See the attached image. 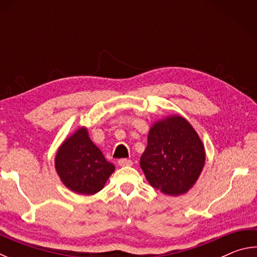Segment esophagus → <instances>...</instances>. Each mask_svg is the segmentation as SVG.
Listing matches in <instances>:
<instances>
[{
    "mask_svg": "<svg viewBox=\"0 0 257 257\" xmlns=\"http://www.w3.org/2000/svg\"><path fill=\"white\" fill-rule=\"evenodd\" d=\"M118 163L120 167H130V165L133 164V161L128 160V159H120L118 161Z\"/></svg>",
    "mask_w": 257,
    "mask_h": 257,
    "instance_id": "esophagus-1",
    "label": "esophagus"
}]
</instances>
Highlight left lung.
Listing matches in <instances>:
<instances>
[{
	"label": "left lung",
	"mask_w": 257,
	"mask_h": 257,
	"mask_svg": "<svg viewBox=\"0 0 257 257\" xmlns=\"http://www.w3.org/2000/svg\"><path fill=\"white\" fill-rule=\"evenodd\" d=\"M204 164L203 143L185 118L171 115L152 125L141 158V168L152 187L171 196L185 194Z\"/></svg>",
	"instance_id": "obj_1"
}]
</instances>
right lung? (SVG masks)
<instances>
[{"label":"right lung","instance_id":"add662e5","mask_svg":"<svg viewBox=\"0 0 257 257\" xmlns=\"http://www.w3.org/2000/svg\"><path fill=\"white\" fill-rule=\"evenodd\" d=\"M55 169L69 189L77 194L93 195L103 188L114 171V165L107 162L82 127L60 146Z\"/></svg>","mask_w":257,"mask_h":257}]
</instances>
